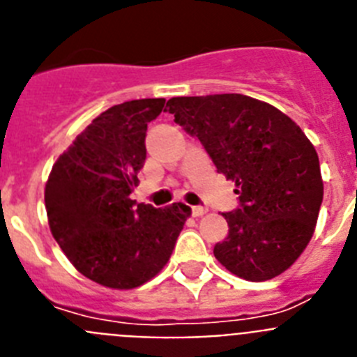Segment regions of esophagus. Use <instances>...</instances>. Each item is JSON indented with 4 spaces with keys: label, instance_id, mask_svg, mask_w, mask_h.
Returning <instances> with one entry per match:
<instances>
[{
    "label": "esophagus",
    "instance_id": "1",
    "mask_svg": "<svg viewBox=\"0 0 357 357\" xmlns=\"http://www.w3.org/2000/svg\"><path fill=\"white\" fill-rule=\"evenodd\" d=\"M191 213H193L195 218H198V216H204V214H207V209H206V207L197 206V207H193V209H191Z\"/></svg>",
    "mask_w": 357,
    "mask_h": 357
}]
</instances>
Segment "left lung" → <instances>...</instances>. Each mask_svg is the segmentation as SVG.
Returning a JSON list of instances; mask_svg holds the SVG:
<instances>
[{"label": "left lung", "mask_w": 357, "mask_h": 357, "mask_svg": "<svg viewBox=\"0 0 357 357\" xmlns=\"http://www.w3.org/2000/svg\"><path fill=\"white\" fill-rule=\"evenodd\" d=\"M166 107L238 188L239 207L223 213L229 236L214 257L252 282L286 272L313 238L324 198L311 141L284 112L245 94L178 96Z\"/></svg>", "instance_id": "obj_1"}]
</instances>
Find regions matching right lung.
I'll list each match as a JSON object with an SVG mask.
<instances>
[{
  "label": "right lung",
  "mask_w": 357,
  "mask_h": 357,
  "mask_svg": "<svg viewBox=\"0 0 357 357\" xmlns=\"http://www.w3.org/2000/svg\"><path fill=\"white\" fill-rule=\"evenodd\" d=\"M164 98L110 107L53 164L44 189L50 230L82 275L105 288L132 289L169 261L191 207L155 209L130 193L146 159L148 123Z\"/></svg>",
  "instance_id": "1"
}]
</instances>
